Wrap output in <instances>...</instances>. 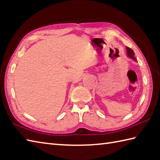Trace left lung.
<instances>
[{
	"label": "left lung",
	"instance_id": "8db88e82",
	"mask_svg": "<svg viewBox=\"0 0 160 160\" xmlns=\"http://www.w3.org/2000/svg\"><path fill=\"white\" fill-rule=\"evenodd\" d=\"M126 49H127V56L128 57L132 59V60L134 61L135 62L136 61V59L134 57V52H133V51L131 49V48H129L128 47H126Z\"/></svg>",
	"mask_w": 160,
	"mask_h": 160
}]
</instances>
